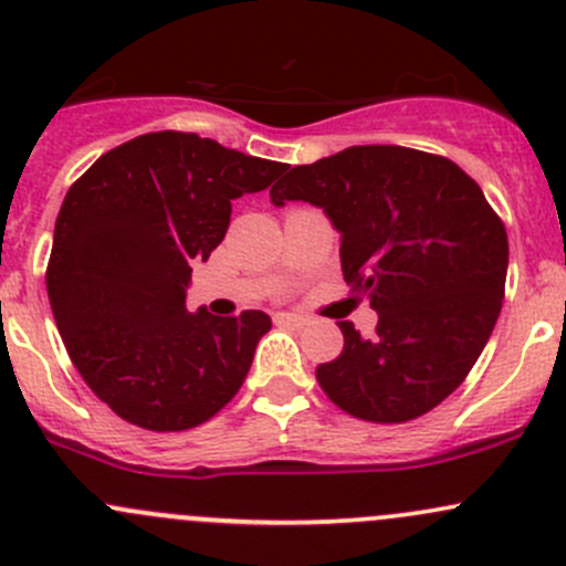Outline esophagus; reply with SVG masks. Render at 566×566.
Returning <instances> with one entry per match:
<instances>
[{
	"label": "esophagus",
	"instance_id": "34e87169",
	"mask_svg": "<svg viewBox=\"0 0 566 566\" xmlns=\"http://www.w3.org/2000/svg\"><path fill=\"white\" fill-rule=\"evenodd\" d=\"M277 324H291V326H302L307 322L305 316H300V313H277L275 316Z\"/></svg>",
	"mask_w": 566,
	"mask_h": 566
}]
</instances>
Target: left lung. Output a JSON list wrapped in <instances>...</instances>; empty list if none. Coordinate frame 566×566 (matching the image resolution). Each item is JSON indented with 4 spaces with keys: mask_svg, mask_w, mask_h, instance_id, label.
<instances>
[{
    "mask_svg": "<svg viewBox=\"0 0 566 566\" xmlns=\"http://www.w3.org/2000/svg\"><path fill=\"white\" fill-rule=\"evenodd\" d=\"M270 198L324 209L343 281L378 313L370 337L340 322V357L316 370L326 398L368 422H409L455 392L496 326L510 261L480 185L447 157L368 144L294 166Z\"/></svg>",
    "mask_w": 566,
    "mask_h": 566,
    "instance_id": "left-lung-1",
    "label": "left lung"
}]
</instances>
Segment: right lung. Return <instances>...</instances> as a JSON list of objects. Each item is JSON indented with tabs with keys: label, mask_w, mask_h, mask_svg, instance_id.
Segmentation results:
<instances>
[{
	"label": "right lung",
	"mask_w": 566,
	"mask_h": 566,
	"mask_svg": "<svg viewBox=\"0 0 566 566\" xmlns=\"http://www.w3.org/2000/svg\"><path fill=\"white\" fill-rule=\"evenodd\" d=\"M285 163L196 133L138 136L73 182L54 226L51 311L92 392L127 422L188 430L240 392L270 316L185 307L196 261L223 242L231 201Z\"/></svg>",
	"instance_id": "1"
}]
</instances>
